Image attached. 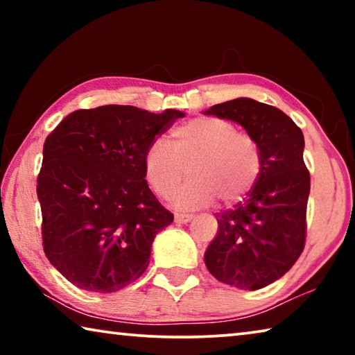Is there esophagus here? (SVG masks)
Returning <instances> with one entry per match:
<instances>
[{
	"label": "esophagus",
	"instance_id": "esophagus-1",
	"mask_svg": "<svg viewBox=\"0 0 355 355\" xmlns=\"http://www.w3.org/2000/svg\"><path fill=\"white\" fill-rule=\"evenodd\" d=\"M191 219H192L191 214H182V213L173 214V220H175L177 224H186V222H189Z\"/></svg>",
	"mask_w": 355,
	"mask_h": 355
}]
</instances>
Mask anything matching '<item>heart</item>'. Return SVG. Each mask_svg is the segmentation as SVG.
Here are the masks:
<instances>
[{
  "label": "heart",
  "mask_w": 355,
  "mask_h": 355,
  "mask_svg": "<svg viewBox=\"0 0 355 355\" xmlns=\"http://www.w3.org/2000/svg\"><path fill=\"white\" fill-rule=\"evenodd\" d=\"M144 175L156 196L169 199L188 177L172 203L180 209H199L213 203L239 202L255 184L261 169L260 150L250 136L236 133L230 122L197 117L172 131V146L155 139L144 152Z\"/></svg>",
  "instance_id": "b5f03b06"
}]
</instances>
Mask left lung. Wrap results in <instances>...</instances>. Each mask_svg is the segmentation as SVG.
Here are the masks:
<instances>
[{"label":"left lung","instance_id":"left-lung-1","mask_svg":"<svg viewBox=\"0 0 355 355\" xmlns=\"http://www.w3.org/2000/svg\"><path fill=\"white\" fill-rule=\"evenodd\" d=\"M203 114L241 125L261 158L248 197L218 213V235L205 252V264L222 284L260 290L290 271L304 250L310 194L304 135L279 107L245 97Z\"/></svg>","mask_w":355,"mask_h":355}]
</instances>
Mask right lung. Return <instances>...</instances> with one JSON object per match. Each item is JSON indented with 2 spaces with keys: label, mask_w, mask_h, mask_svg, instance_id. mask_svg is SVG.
<instances>
[{
  "label": "right lung",
  "mask_w": 355,
  "mask_h": 355,
  "mask_svg": "<svg viewBox=\"0 0 355 355\" xmlns=\"http://www.w3.org/2000/svg\"><path fill=\"white\" fill-rule=\"evenodd\" d=\"M184 112L106 105L62 119L37 177L50 263L81 290L114 293L141 277L156 233L173 214L144 175V152Z\"/></svg>",
  "instance_id": "1"
}]
</instances>
